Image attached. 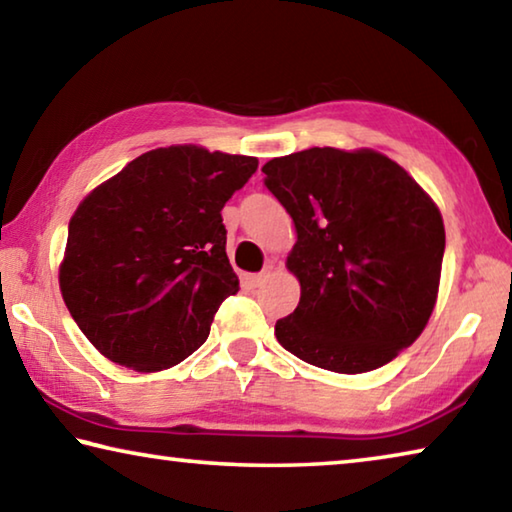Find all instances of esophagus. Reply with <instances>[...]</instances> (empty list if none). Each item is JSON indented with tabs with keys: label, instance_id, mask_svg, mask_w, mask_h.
Wrapping results in <instances>:
<instances>
[{
	"label": "esophagus",
	"instance_id": "esophagus-1",
	"mask_svg": "<svg viewBox=\"0 0 512 512\" xmlns=\"http://www.w3.org/2000/svg\"><path fill=\"white\" fill-rule=\"evenodd\" d=\"M273 273V266L268 264L262 273H255V275H250L248 280H250V287H262V284L268 280V275Z\"/></svg>",
	"mask_w": 512,
	"mask_h": 512
}]
</instances>
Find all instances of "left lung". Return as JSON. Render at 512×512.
<instances>
[{
	"mask_svg": "<svg viewBox=\"0 0 512 512\" xmlns=\"http://www.w3.org/2000/svg\"><path fill=\"white\" fill-rule=\"evenodd\" d=\"M262 171L298 232L287 266L300 302L275 323L277 341L343 375L393 361L436 305L445 255L436 203L400 164L368 149L314 146Z\"/></svg>",
	"mask_w": 512,
	"mask_h": 512,
	"instance_id": "left-lung-1",
	"label": "left lung"
}]
</instances>
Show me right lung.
Returning <instances> with one entry per match:
<instances>
[{
  "label": "right lung",
  "instance_id": "add662e5",
  "mask_svg": "<svg viewBox=\"0 0 512 512\" xmlns=\"http://www.w3.org/2000/svg\"><path fill=\"white\" fill-rule=\"evenodd\" d=\"M255 171L250 155L169 146L128 162L76 207L60 291L103 357L155 372L201 348L239 291L221 210Z\"/></svg>",
  "mask_w": 512,
  "mask_h": 512
}]
</instances>
